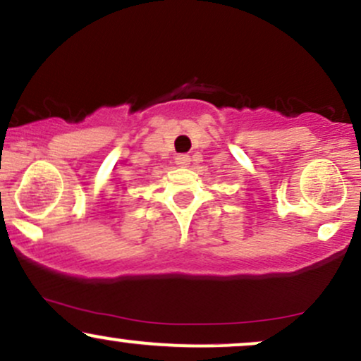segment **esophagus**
I'll list each match as a JSON object with an SVG mask.
<instances>
[{
  "mask_svg": "<svg viewBox=\"0 0 361 361\" xmlns=\"http://www.w3.org/2000/svg\"><path fill=\"white\" fill-rule=\"evenodd\" d=\"M175 163L178 166H188L190 164V156L188 154H176Z\"/></svg>",
  "mask_w": 361,
  "mask_h": 361,
  "instance_id": "34e87169",
  "label": "esophagus"
}]
</instances>
